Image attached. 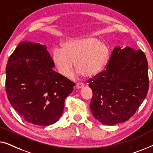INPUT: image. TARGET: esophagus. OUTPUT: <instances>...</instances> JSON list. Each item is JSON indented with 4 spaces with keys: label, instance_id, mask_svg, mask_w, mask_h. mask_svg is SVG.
Instances as JSON below:
<instances>
[{
    "label": "esophagus",
    "instance_id": "34e87169",
    "mask_svg": "<svg viewBox=\"0 0 153 153\" xmlns=\"http://www.w3.org/2000/svg\"><path fill=\"white\" fill-rule=\"evenodd\" d=\"M84 84L83 83H77L76 85V87L77 89H81V88L84 87Z\"/></svg>",
    "mask_w": 153,
    "mask_h": 153
}]
</instances>
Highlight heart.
<instances>
[{
  "label": "heart",
  "mask_w": 153,
  "mask_h": 153,
  "mask_svg": "<svg viewBox=\"0 0 153 153\" xmlns=\"http://www.w3.org/2000/svg\"><path fill=\"white\" fill-rule=\"evenodd\" d=\"M109 55V49L106 45L89 36L67 41L63 48H54L53 60L58 72L64 77L70 76L77 62L79 70L74 76L85 74L88 77H93L105 69Z\"/></svg>",
  "instance_id": "heart-1"
}]
</instances>
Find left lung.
<instances>
[{"mask_svg": "<svg viewBox=\"0 0 153 153\" xmlns=\"http://www.w3.org/2000/svg\"><path fill=\"white\" fill-rule=\"evenodd\" d=\"M148 65L141 51L117 46L106 70L89 81L93 91L90 109L106 126L126 122L134 115L147 95Z\"/></svg>", "mask_w": 153, "mask_h": 153, "instance_id": "obj_1", "label": "left lung"}]
</instances>
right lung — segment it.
<instances>
[{"label": "right lung", "instance_id": "right-lung-1", "mask_svg": "<svg viewBox=\"0 0 153 153\" xmlns=\"http://www.w3.org/2000/svg\"><path fill=\"white\" fill-rule=\"evenodd\" d=\"M46 45L21 42L8 59L5 87L7 98L27 122L54 124L61 117L64 100L75 84L53 70Z\"/></svg>", "mask_w": 153, "mask_h": 153}]
</instances>
